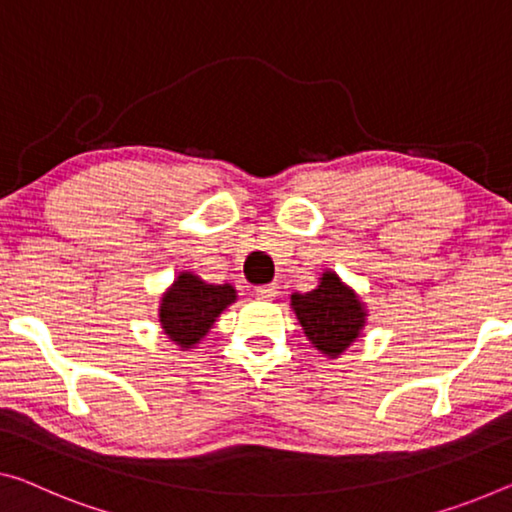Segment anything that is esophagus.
I'll use <instances>...</instances> for the list:
<instances>
[{
    "label": "esophagus",
    "instance_id": "obj_1",
    "mask_svg": "<svg viewBox=\"0 0 512 512\" xmlns=\"http://www.w3.org/2000/svg\"><path fill=\"white\" fill-rule=\"evenodd\" d=\"M276 287H271V285H264V287H257L255 289V296L259 301H273L276 299Z\"/></svg>",
    "mask_w": 512,
    "mask_h": 512
}]
</instances>
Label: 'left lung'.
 I'll list each match as a JSON object with an SVG mask.
<instances>
[{"instance_id":"obj_1","label":"left lung","mask_w":512,"mask_h":512,"mask_svg":"<svg viewBox=\"0 0 512 512\" xmlns=\"http://www.w3.org/2000/svg\"><path fill=\"white\" fill-rule=\"evenodd\" d=\"M289 305L310 345L329 358L345 354L361 338L368 319L361 296L335 271H324L312 292L292 294Z\"/></svg>"}]
</instances>
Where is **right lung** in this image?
<instances>
[{"label":"right lung","mask_w":512,"mask_h":512,"mask_svg":"<svg viewBox=\"0 0 512 512\" xmlns=\"http://www.w3.org/2000/svg\"><path fill=\"white\" fill-rule=\"evenodd\" d=\"M236 301V289L230 282L216 285L193 271H181L160 296L158 322L172 345L188 352L200 345L225 308Z\"/></svg>","instance_id":"1"}]
</instances>
